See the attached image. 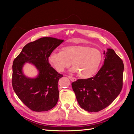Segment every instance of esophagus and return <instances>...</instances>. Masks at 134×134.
Listing matches in <instances>:
<instances>
[{
    "mask_svg": "<svg viewBox=\"0 0 134 134\" xmlns=\"http://www.w3.org/2000/svg\"><path fill=\"white\" fill-rule=\"evenodd\" d=\"M69 79H70V80L71 81H72V82H75V81H76V78H74V77H72V76H69Z\"/></svg>",
    "mask_w": 134,
    "mask_h": 134,
    "instance_id": "esophagus-1",
    "label": "esophagus"
}]
</instances>
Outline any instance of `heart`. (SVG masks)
<instances>
[{
	"label": "heart",
	"instance_id": "heart-1",
	"mask_svg": "<svg viewBox=\"0 0 134 134\" xmlns=\"http://www.w3.org/2000/svg\"><path fill=\"white\" fill-rule=\"evenodd\" d=\"M103 60L99 49L86 45L75 44L62 48L61 51H53L48 56V62L58 72H62L71 65L70 71L78 73L82 79L91 78L97 72Z\"/></svg>",
	"mask_w": 134,
	"mask_h": 134
}]
</instances>
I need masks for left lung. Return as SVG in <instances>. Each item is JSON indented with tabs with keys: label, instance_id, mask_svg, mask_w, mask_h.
<instances>
[{
	"label": "left lung",
	"instance_id": "left-lung-1",
	"mask_svg": "<svg viewBox=\"0 0 134 134\" xmlns=\"http://www.w3.org/2000/svg\"><path fill=\"white\" fill-rule=\"evenodd\" d=\"M104 54V64L94 76L71 84L79 105L87 112H97L109 106L123 87V61L110 48Z\"/></svg>",
	"mask_w": 134,
	"mask_h": 134
}]
</instances>
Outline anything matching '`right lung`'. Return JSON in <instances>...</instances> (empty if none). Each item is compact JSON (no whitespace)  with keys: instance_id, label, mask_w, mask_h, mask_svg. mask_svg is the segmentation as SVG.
Returning <instances> with one entry per match:
<instances>
[{"instance_id":"1","label":"right lung","mask_w":134,"mask_h":134,"mask_svg":"<svg viewBox=\"0 0 134 134\" xmlns=\"http://www.w3.org/2000/svg\"><path fill=\"white\" fill-rule=\"evenodd\" d=\"M63 41L49 37L39 38L25 45L13 62V89L21 101L35 112L49 110L58 101V83L63 75L51 66L48 56ZM26 63L33 64L38 70L35 78L24 74L23 67Z\"/></svg>"}]
</instances>
